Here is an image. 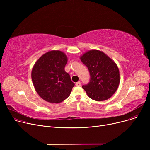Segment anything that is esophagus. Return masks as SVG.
Masks as SVG:
<instances>
[{"instance_id": "esophagus-1", "label": "esophagus", "mask_w": 150, "mask_h": 150, "mask_svg": "<svg viewBox=\"0 0 150 150\" xmlns=\"http://www.w3.org/2000/svg\"><path fill=\"white\" fill-rule=\"evenodd\" d=\"M76 86H81V82H80V81H78V82L76 83Z\"/></svg>"}]
</instances>
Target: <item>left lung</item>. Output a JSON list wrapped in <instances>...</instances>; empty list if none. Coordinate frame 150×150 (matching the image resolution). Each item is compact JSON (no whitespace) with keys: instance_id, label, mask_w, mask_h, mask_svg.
<instances>
[{"instance_id":"left-lung-1","label":"left lung","mask_w":150,"mask_h":150,"mask_svg":"<svg viewBox=\"0 0 150 150\" xmlns=\"http://www.w3.org/2000/svg\"><path fill=\"white\" fill-rule=\"evenodd\" d=\"M80 58L88 67L91 75L89 83L83 86L88 97L97 101L111 97L120 81L119 69L114 61L96 49L85 52Z\"/></svg>"}]
</instances>
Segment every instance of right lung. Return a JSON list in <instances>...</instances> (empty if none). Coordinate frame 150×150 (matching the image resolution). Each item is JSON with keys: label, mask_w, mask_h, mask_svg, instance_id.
<instances>
[{"label": "right lung", "mask_w": 150, "mask_h": 150, "mask_svg": "<svg viewBox=\"0 0 150 150\" xmlns=\"http://www.w3.org/2000/svg\"><path fill=\"white\" fill-rule=\"evenodd\" d=\"M67 55L60 50H50L39 58L31 70L35 91L44 100L59 103L70 94L75 84L64 67Z\"/></svg>", "instance_id": "right-lung-1"}]
</instances>
